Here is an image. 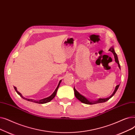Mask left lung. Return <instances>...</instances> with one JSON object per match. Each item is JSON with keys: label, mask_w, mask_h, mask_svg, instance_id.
<instances>
[{"label": "left lung", "mask_w": 135, "mask_h": 135, "mask_svg": "<svg viewBox=\"0 0 135 135\" xmlns=\"http://www.w3.org/2000/svg\"><path fill=\"white\" fill-rule=\"evenodd\" d=\"M109 51H110V52H112L113 54H114V58H115V62H116L118 64V66L119 68H120V64H119V60H118V56L116 54V53L114 51V49L113 48V47H112L109 49ZM119 85H118L116 86V87H115V90L113 92V93L112 94V95L111 96H110L109 97V98H100L97 101H89L88 100L87 98H86L84 96H83L82 95H81V94H80L78 91H77L76 90V89L75 88V87L74 88V93H75V97H76V98H78L80 101H81V102L85 104H97V103H103V102H105L107 100H108L110 98H112L113 96L115 94V93H116L117 91L118 90V89L119 87Z\"/></svg>", "instance_id": "obj_1"}]
</instances>
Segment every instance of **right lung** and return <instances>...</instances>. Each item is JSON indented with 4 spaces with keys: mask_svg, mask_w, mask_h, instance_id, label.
Segmentation results:
<instances>
[{
    "mask_svg": "<svg viewBox=\"0 0 135 135\" xmlns=\"http://www.w3.org/2000/svg\"><path fill=\"white\" fill-rule=\"evenodd\" d=\"M61 82V81L60 80V81H59V83L58 85H57V86L56 88L55 89V91L53 92V93L52 95H51L50 96H49V97H47V98H46L42 99L40 100H33V99H27V98H26L23 97V96L22 95V94H21L20 92L17 91V89H16V87H14V88H15V91H16V92H17V93L18 94L20 95V97H21L23 99H26V100H28V101H31V102H32L36 103H38V104H44V103H48V102H50V100H52V99L55 97V96L56 95V92H57V89H58V88H59V85H60V84Z\"/></svg>",
    "mask_w": 135,
    "mask_h": 135,
    "instance_id": "add662e5",
    "label": "right lung"
}]
</instances>
